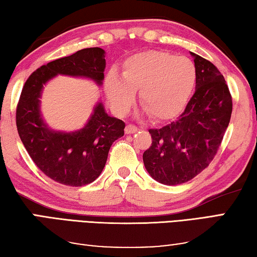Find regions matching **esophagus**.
Wrapping results in <instances>:
<instances>
[{"instance_id":"1","label":"esophagus","mask_w":257,"mask_h":257,"mask_svg":"<svg viewBox=\"0 0 257 257\" xmlns=\"http://www.w3.org/2000/svg\"><path fill=\"white\" fill-rule=\"evenodd\" d=\"M138 130H139L138 126L133 125V124H128V125H126V127H125V133H127V134L136 133Z\"/></svg>"}]
</instances>
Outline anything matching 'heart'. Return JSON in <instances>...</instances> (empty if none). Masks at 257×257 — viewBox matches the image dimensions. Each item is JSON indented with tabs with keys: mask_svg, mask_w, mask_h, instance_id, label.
Returning a JSON list of instances; mask_svg holds the SVG:
<instances>
[{
	"mask_svg": "<svg viewBox=\"0 0 257 257\" xmlns=\"http://www.w3.org/2000/svg\"><path fill=\"white\" fill-rule=\"evenodd\" d=\"M196 83L195 64L186 57L163 51L134 54L123 64L121 76L110 70L104 79V90L113 110L125 113L139 100L147 112L156 119H167L186 106Z\"/></svg>",
	"mask_w": 257,
	"mask_h": 257,
	"instance_id": "heart-1",
	"label": "heart"
}]
</instances>
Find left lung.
<instances>
[{"instance_id":"left-lung-1","label":"left lung","mask_w":257,"mask_h":257,"mask_svg":"<svg viewBox=\"0 0 257 257\" xmlns=\"http://www.w3.org/2000/svg\"><path fill=\"white\" fill-rule=\"evenodd\" d=\"M190 53L196 67L195 93L175 120L149 130L153 142L144 153L146 170L166 186L186 183L209 165L232 112L223 75L211 61Z\"/></svg>"}]
</instances>
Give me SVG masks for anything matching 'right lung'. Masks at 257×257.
<instances>
[{"label":"right lung","instance_id":"right-lung-1","mask_svg":"<svg viewBox=\"0 0 257 257\" xmlns=\"http://www.w3.org/2000/svg\"><path fill=\"white\" fill-rule=\"evenodd\" d=\"M104 68V50L83 49L37 68L23 87L16 111L19 137L36 166L58 183L82 187L93 182L106 165L113 141L124 136L125 123L109 116L99 102L83 128L52 131L40 111L43 85L58 74L89 77L101 85Z\"/></svg>","mask_w":257,"mask_h":257}]
</instances>
